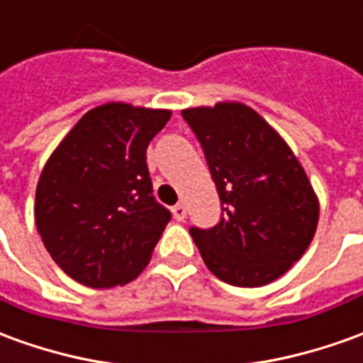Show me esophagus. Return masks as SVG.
<instances>
[{"mask_svg": "<svg viewBox=\"0 0 363 363\" xmlns=\"http://www.w3.org/2000/svg\"><path fill=\"white\" fill-rule=\"evenodd\" d=\"M173 216L179 220V222H182L184 218H186V206L182 204V202H179L177 206H173Z\"/></svg>", "mask_w": 363, "mask_h": 363, "instance_id": "34e87169", "label": "esophagus"}]
</instances>
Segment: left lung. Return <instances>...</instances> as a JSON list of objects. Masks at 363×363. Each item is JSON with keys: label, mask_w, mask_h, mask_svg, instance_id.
Returning a JSON list of instances; mask_svg holds the SVG:
<instances>
[{"label": "left lung", "mask_w": 363, "mask_h": 363, "mask_svg": "<svg viewBox=\"0 0 363 363\" xmlns=\"http://www.w3.org/2000/svg\"><path fill=\"white\" fill-rule=\"evenodd\" d=\"M222 202L210 230L190 228L206 267L235 287H263L303 257L318 196L287 141L242 102L182 110Z\"/></svg>", "instance_id": "8db88e82"}]
</instances>
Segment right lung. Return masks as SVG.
I'll return each mask as SVG.
<instances>
[{"label": "right lung", "mask_w": 363, "mask_h": 363, "mask_svg": "<svg viewBox=\"0 0 363 363\" xmlns=\"http://www.w3.org/2000/svg\"><path fill=\"white\" fill-rule=\"evenodd\" d=\"M171 110L108 102L86 111L52 151L35 194V222L60 269L92 289L145 269L171 212L153 199L147 145Z\"/></svg>", "instance_id": "1"}]
</instances>
